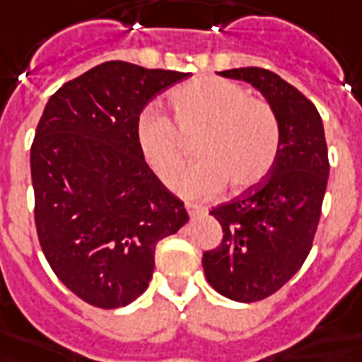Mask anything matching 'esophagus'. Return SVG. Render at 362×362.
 Instances as JSON below:
<instances>
[{
	"instance_id": "1",
	"label": "esophagus",
	"mask_w": 362,
	"mask_h": 362,
	"mask_svg": "<svg viewBox=\"0 0 362 362\" xmlns=\"http://www.w3.org/2000/svg\"><path fill=\"white\" fill-rule=\"evenodd\" d=\"M184 207H186L189 216H195L197 213H203V211H205V207H202V205H195V203H186Z\"/></svg>"
}]
</instances>
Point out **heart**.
Wrapping results in <instances>:
<instances>
[{
	"mask_svg": "<svg viewBox=\"0 0 362 362\" xmlns=\"http://www.w3.org/2000/svg\"><path fill=\"white\" fill-rule=\"evenodd\" d=\"M173 118L147 107L136 124V141L146 165L163 184H173L186 157V141L197 134L199 157L176 180L192 197L218 194L224 186L243 192L263 182L280 153L282 130L274 107L251 98L243 86L202 76L174 88Z\"/></svg>",
	"mask_w": 362,
	"mask_h": 362,
	"instance_id": "b5f03b06",
	"label": "heart"
}]
</instances>
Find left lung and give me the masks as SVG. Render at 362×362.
Here are the masks:
<instances>
[{"label":"left lung","instance_id":"1","mask_svg":"<svg viewBox=\"0 0 362 362\" xmlns=\"http://www.w3.org/2000/svg\"><path fill=\"white\" fill-rule=\"evenodd\" d=\"M263 93L280 120L282 141L263 182L211 209L222 242L203 253L207 282L228 299L253 303L276 293L313 247L330 173L322 119L313 101L259 66L222 71Z\"/></svg>","mask_w":362,"mask_h":362}]
</instances>
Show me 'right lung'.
Listing matches in <instances>:
<instances>
[{"label":"right lung","mask_w":362,"mask_h":362,"mask_svg":"<svg viewBox=\"0 0 362 362\" xmlns=\"http://www.w3.org/2000/svg\"><path fill=\"white\" fill-rule=\"evenodd\" d=\"M188 72L107 61L53 93L30 147L34 222L55 276L88 305L117 309L149 286L157 243L188 222L147 167L140 113Z\"/></svg>","instance_id":"add662e5"}]
</instances>
